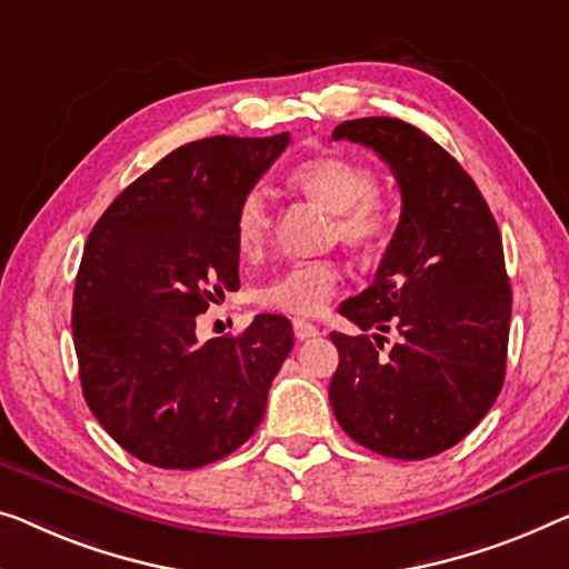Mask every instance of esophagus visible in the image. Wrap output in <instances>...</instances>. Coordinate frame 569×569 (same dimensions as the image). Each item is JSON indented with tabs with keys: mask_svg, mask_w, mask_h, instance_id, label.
<instances>
[{
	"mask_svg": "<svg viewBox=\"0 0 569 569\" xmlns=\"http://www.w3.org/2000/svg\"><path fill=\"white\" fill-rule=\"evenodd\" d=\"M293 335H296V339H313V337H319V329L307 319H293Z\"/></svg>",
	"mask_w": 569,
	"mask_h": 569,
	"instance_id": "esophagus-1",
	"label": "esophagus"
}]
</instances>
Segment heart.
<instances>
[{"label":"heart","instance_id":"b5f03b06","mask_svg":"<svg viewBox=\"0 0 569 569\" xmlns=\"http://www.w3.org/2000/svg\"><path fill=\"white\" fill-rule=\"evenodd\" d=\"M288 186L335 214L332 234L352 250H376L391 232V211L378 197V178L350 158L325 156L293 168ZM273 219L260 191H250L234 214V248L242 260H258L268 248ZM342 270L332 260L293 262L256 291L260 307L313 317L332 299Z\"/></svg>","mask_w":569,"mask_h":569}]
</instances>
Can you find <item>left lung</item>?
I'll return each mask as SVG.
<instances>
[{
	"instance_id": "obj_1",
	"label": "left lung",
	"mask_w": 569,
	"mask_h": 569,
	"mask_svg": "<svg viewBox=\"0 0 569 569\" xmlns=\"http://www.w3.org/2000/svg\"><path fill=\"white\" fill-rule=\"evenodd\" d=\"M372 148L401 189V219L376 281L339 313L368 335L332 332L339 366L329 403L347 435L396 460L455 447L503 388L511 283L503 242L465 168L429 134L393 117L335 127ZM402 335L386 356L382 335Z\"/></svg>"
}]
</instances>
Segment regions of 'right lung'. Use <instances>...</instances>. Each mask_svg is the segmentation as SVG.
<instances>
[{"label":"right lung","instance_id":"right-lung-1","mask_svg":"<svg viewBox=\"0 0 569 569\" xmlns=\"http://www.w3.org/2000/svg\"><path fill=\"white\" fill-rule=\"evenodd\" d=\"M288 142V132L217 134L176 148L109 203L83 244L71 317L81 391L142 462L201 468L262 421L291 321L258 313L242 335L199 345L197 317L240 288L237 207Z\"/></svg>","mask_w":569,"mask_h":569}]
</instances>
